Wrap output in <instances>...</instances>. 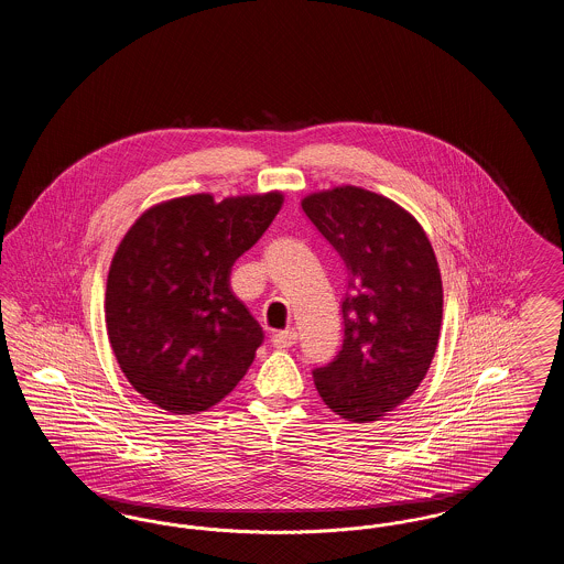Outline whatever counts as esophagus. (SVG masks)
I'll use <instances>...</instances> for the list:
<instances>
[{
	"label": "esophagus",
	"mask_w": 564,
	"mask_h": 564,
	"mask_svg": "<svg viewBox=\"0 0 564 564\" xmlns=\"http://www.w3.org/2000/svg\"><path fill=\"white\" fill-rule=\"evenodd\" d=\"M295 340H297L295 329H283V332H274L272 334V345L276 349H290L292 345H295Z\"/></svg>",
	"instance_id": "esophagus-1"
}]
</instances>
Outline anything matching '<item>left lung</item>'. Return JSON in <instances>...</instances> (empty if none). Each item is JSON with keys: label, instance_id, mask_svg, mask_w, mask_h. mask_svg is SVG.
<instances>
[{"label": "left lung", "instance_id": "8db88e82", "mask_svg": "<svg viewBox=\"0 0 564 564\" xmlns=\"http://www.w3.org/2000/svg\"><path fill=\"white\" fill-rule=\"evenodd\" d=\"M300 205L347 269L343 350L313 372L317 391L345 421H378L419 389L435 355L444 306L435 251L414 215L370 189H319Z\"/></svg>", "mask_w": 564, "mask_h": 564}]
</instances>
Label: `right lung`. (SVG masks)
<instances>
[{
	"instance_id": "1",
	"label": "right lung",
	"mask_w": 564,
	"mask_h": 564,
	"mask_svg": "<svg viewBox=\"0 0 564 564\" xmlns=\"http://www.w3.org/2000/svg\"><path fill=\"white\" fill-rule=\"evenodd\" d=\"M283 192L162 200L134 219L108 272L111 350L134 391L173 414L205 412L247 375L264 334L230 270L267 232Z\"/></svg>"
}]
</instances>
